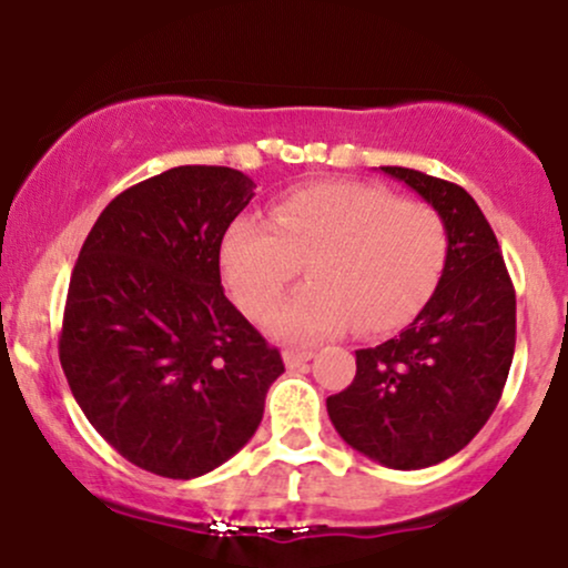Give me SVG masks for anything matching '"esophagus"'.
I'll list each match as a JSON object with an SVG mask.
<instances>
[{"instance_id":"34e87169","label":"esophagus","mask_w":568,"mask_h":568,"mask_svg":"<svg viewBox=\"0 0 568 568\" xmlns=\"http://www.w3.org/2000/svg\"><path fill=\"white\" fill-rule=\"evenodd\" d=\"M312 351H293V348H288V351H283V362H285V367L288 369H298V367H304L306 362H312Z\"/></svg>"}]
</instances>
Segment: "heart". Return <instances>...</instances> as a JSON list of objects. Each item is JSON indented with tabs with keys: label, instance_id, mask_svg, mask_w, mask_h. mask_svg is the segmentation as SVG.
<instances>
[{
	"label": "heart",
	"instance_id": "1",
	"mask_svg": "<svg viewBox=\"0 0 568 568\" xmlns=\"http://www.w3.org/2000/svg\"><path fill=\"white\" fill-rule=\"evenodd\" d=\"M448 235L433 206L377 185L314 183L277 199L270 222L235 217L220 270L235 304L262 314L306 264L312 283L264 317L272 335L312 343L351 325L390 333L416 317L443 275Z\"/></svg>",
	"mask_w": 568,
	"mask_h": 568
}]
</instances>
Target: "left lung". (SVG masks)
<instances>
[{
  "label": "left lung",
  "mask_w": 568,
  "mask_h": 568,
  "mask_svg": "<svg viewBox=\"0 0 568 568\" xmlns=\"http://www.w3.org/2000/svg\"><path fill=\"white\" fill-rule=\"evenodd\" d=\"M440 214L448 254L416 320L356 351V377L327 398L351 448L390 469H427L475 437L498 406L516 346V296L498 239L462 185L379 168Z\"/></svg>",
  "instance_id": "1"
}]
</instances>
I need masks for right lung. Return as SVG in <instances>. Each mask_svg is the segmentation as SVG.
I'll return each mask as SVG.
<instances>
[{
	"mask_svg": "<svg viewBox=\"0 0 568 568\" xmlns=\"http://www.w3.org/2000/svg\"><path fill=\"white\" fill-rule=\"evenodd\" d=\"M254 189L233 168H172L112 199L78 254L64 377L91 427L152 475L193 479L239 454L285 372L220 285L222 233Z\"/></svg>",
	"mask_w": 568,
	"mask_h": 568,
	"instance_id": "add662e5",
	"label": "right lung"
}]
</instances>
